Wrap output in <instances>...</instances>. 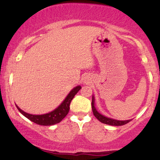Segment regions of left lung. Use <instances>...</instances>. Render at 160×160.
<instances>
[{
  "label": "left lung",
  "mask_w": 160,
  "mask_h": 160,
  "mask_svg": "<svg viewBox=\"0 0 160 160\" xmlns=\"http://www.w3.org/2000/svg\"><path fill=\"white\" fill-rule=\"evenodd\" d=\"M94 102H95V98L94 96H92V112L93 114L95 117H96L98 120L100 121L101 122L107 125H111V126H122V125H125L128 122H129L131 120H113V119H111L108 118V117H104V116L102 115L101 113H99L98 111H96L95 109V105H94Z\"/></svg>",
  "instance_id": "left-lung-1"
}]
</instances>
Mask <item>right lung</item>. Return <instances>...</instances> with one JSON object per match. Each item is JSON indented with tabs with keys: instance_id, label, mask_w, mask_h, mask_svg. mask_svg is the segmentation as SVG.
Wrapping results in <instances>:
<instances>
[{
	"instance_id": "obj_1",
	"label": "right lung",
	"mask_w": 160,
	"mask_h": 160,
	"mask_svg": "<svg viewBox=\"0 0 160 160\" xmlns=\"http://www.w3.org/2000/svg\"><path fill=\"white\" fill-rule=\"evenodd\" d=\"M81 89V86H78L74 88L68 95H67L65 100L63 102L58 106L56 109L52 112H49L48 113L43 115H33L30 114V113H25L22 110L16 105V108L19 110L20 113L22 114L27 117L28 120H30L34 123H37L38 125H41V126H52V125L58 123L59 122L63 120L66 117V115L68 113L69 109H70V104H71V101L74 98V95L78 92V91Z\"/></svg>"
}]
</instances>
